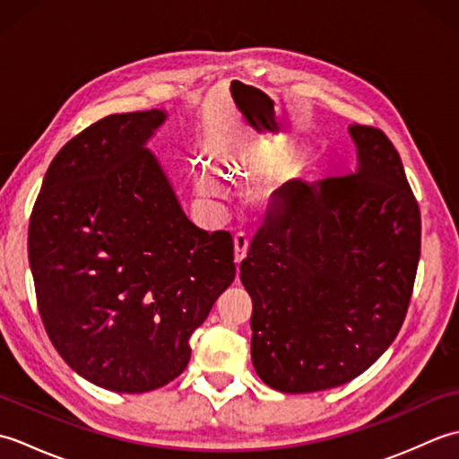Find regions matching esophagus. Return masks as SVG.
I'll use <instances>...</instances> for the list:
<instances>
[{
  "mask_svg": "<svg viewBox=\"0 0 459 459\" xmlns=\"http://www.w3.org/2000/svg\"><path fill=\"white\" fill-rule=\"evenodd\" d=\"M248 245H250V240L245 232H238V235H235V264L237 266L247 258Z\"/></svg>",
  "mask_w": 459,
  "mask_h": 459,
  "instance_id": "1",
  "label": "esophagus"
}]
</instances>
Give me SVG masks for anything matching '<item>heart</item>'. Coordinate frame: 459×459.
Masks as SVG:
<instances>
[{
  "label": "heart",
  "mask_w": 459,
  "mask_h": 459,
  "mask_svg": "<svg viewBox=\"0 0 459 459\" xmlns=\"http://www.w3.org/2000/svg\"><path fill=\"white\" fill-rule=\"evenodd\" d=\"M193 183H195V191L207 201L219 199L222 195L221 181L204 168L195 169ZM280 195H281V179L276 178V175H270V178L258 181L255 187L248 191V199L256 209H260L262 212H268L278 204Z\"/></svg>",
  "instance_id": "obj_1"
}]
</instances>
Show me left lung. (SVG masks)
<instances>
[{
    "label": "left lung",
    "mask_w": 459,
    "mask_h": 459,
    "mask_svg": "<svg viewBox=\"0 0 459 459\" xmlns=\"http://www.w3.org/2000/svg\"><path fill=\"white\" fill-rule=\"evenodd\" d=\"M353 171L290 181L284 207L252 238L240 281L252 298V365L280 393L345 385L391 347L420 258V209L401 155L349 126Z\"/></svg>",
    "instance_id": "left-lung-1"
}]
</instances>
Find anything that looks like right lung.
<instances>
[{
    "instance_id": "1",
    "label": "right lung",
    "mask_w": 459,
    "mask_h": 459,
    "mask_svg": "<svg viewBox=\"0 0 459 459\" xmlns=\"http://www.w3.org/2000/svg\"><path fill=\"white\" fill-rule=\"evenodd\" d=\"M165 120L153 108L89 126L48 165L29 222L47 335L76 375L114 393L179 377L237 272L229 232L195 227L148 150Z\"/></svg>"
}]
</instances>
